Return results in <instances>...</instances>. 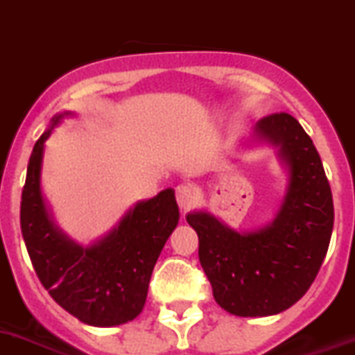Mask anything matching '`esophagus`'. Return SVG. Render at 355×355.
<instances>
[{
  "label": "esophagus",
  "mask_w": 355,
  "mask_h": 355,
  "mask_svg": "<svg viewBox=\"0 0 355 355\" xmlns=\"http://www.w3.org/2000/svg\"><path fill=\"white\" fill-rule=\"evenodd\" d=\"M198 198V189L191 184H180L177 186V202L180 205V209L187 211Z\"/></svg>",
  "instance_id": "34e87169"
}]
</instances>
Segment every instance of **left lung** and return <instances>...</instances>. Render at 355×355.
I'll return each instance as SVG.
<instances>
[{
	"mask_svg": "<svg viewBox=\"0 0 355 355\" xmlns=\"http://www.w3.org/2000/svg\"><path fill=\"white\" fill-rule=\"evenodd\" d=\"M272 146L285 173L274 218L263 227L236 231L209 211L186 214L198 234V258L223 311L265 318L287 311L309 291L329 249L334 204L320 155L288 113L256 122L245 148Z\"/></svg>",
	"mask_w": 355,
	"mask_h": 355,
	"instance_id": "1",
	"label": "left lung"
}]
</instances>
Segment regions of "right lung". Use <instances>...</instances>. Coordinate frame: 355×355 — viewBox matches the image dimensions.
Returning a JSON list of instances; mask_svg holds the SVG:
<instances>
[{
  "label": "right lung",
  "mask_w": 355,
  "mask_h": 355,
  "mask_svg": "<svg viewBox=\"0 0 355 355\" xmlns=\"http://www.w3.org/2000/svg\"><path fill=\"white\" fill-rule=\"evenodd\" d=\"M70 115H53L32 150L21 195V233L35 274L55 303L86 324L117 327L144 309L151 272L180 211L168 187L137 202L95 242L83 245L71 240L53 220L41 187L44 142Z\"/></svg>",
  "instance_id": "right-lung-1"
}]
</instances>
